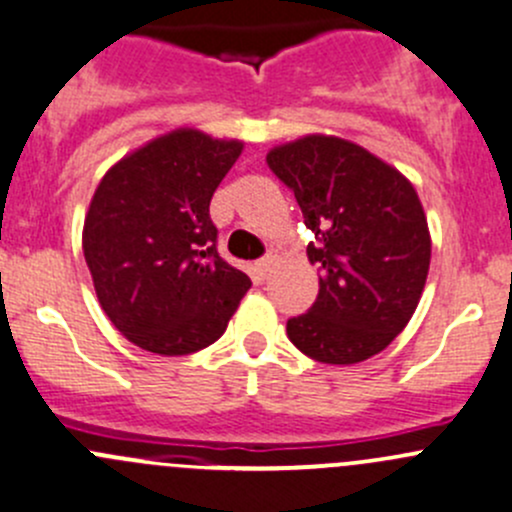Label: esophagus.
I'll return each mask as SVG.
<instances>
[{
  "mask_svg": "<svg viewBox=\"0 0 512 512\" xmlns=\"http://www.w3.org/2000/svg\"><path fill=\"white\" fill-rule=\"evenodd\" d=\"M271 266H273V258L271 256H266V258H261V261H256L254 263V271H256V276L261 278H268V273H271Z\"/></svg>",
  "mask_w": 512,
  "mask_h": 512,
  "instance_id": "34e87169",
  "label": "esophagus"
}]
</instances>
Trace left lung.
<instances>
[{
	"mask_svg": "<svg viewBox=\"0 0 512 512\" xmlns=\"http://www.w3.org/2000/svg\"><path fill=\"white\" fill-rule=\"evenodd\" d=\"M273 174L293 191L316 241L318 296L288 318L308 358L351 366L381 353L408 326L430 266V231L411 181L353 141L326 134L273 146Z\"/></svg>",
	"mask_w": 512,
	"mask_h": 512,
	"instance_id": "1",
	"label": "left lung"
}]
</instances>
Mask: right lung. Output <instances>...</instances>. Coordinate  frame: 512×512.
Here are the masks:
<instances>
[{
  "mask_svg": "<svg viewBox=\"0 0 512 512\" xmlns=\"http://www.w3.org/2000/svg\"><path fill=\"white\" fill-rule=\"evenodd\" d=\"M244 141L174 129L116 161L91 196L82 249L101 308L134 346H211L251 288L216 251L211 196Z\"/></svg>",
  "mask_w": 512,
  "mask_h": 512,
  "instance_id": "1",
  "label": "right lung"
}]
</instances>
